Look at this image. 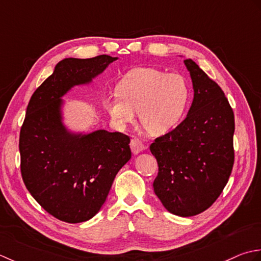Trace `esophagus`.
I'll return each instance as SVG.
<instances>
[{
    "instance_id": "obj_1",
    "label": "esophagus",
    "mask_w": 261,
    "mask_h": 261,
    "mask_svg": "<svg viewBox=\"0 0 261 261\" xmlns=\"http://www.w3.org/2000/svg\"><path fill=\"white\" fill-rule=\"evenodd\" d=\"M130 148H132L133 153L138 154L140 152H142L143 150H145V144L140 140V138L133 137L132 141H130Z\"/></svg>"
}]
</instances>
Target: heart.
Instances as JSON below:
<instances>
[{"label": "heart", "mask_w": 261, "mask_h": 261, "mask_svg": "<svg viewBox=\"0 0 261 261\" xmlns=\"http://www.w3.org/2000/svg\"><path fill=\"white\" fill-rule=\"evenodd\" d=\"M189 95V84L181 74L138 67L120 80L117 93L105 97L103 105L118 125L133 123L138 111L145 128L161 134L179 123Z\"/></svg>", "instance_id": "obj_1"}]
</instances>
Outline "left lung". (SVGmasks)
Here are the masks:
<instances>
[{
	"mask_svg": "<svg viewBox=\"0 0 261 261\" xmlns=\"http://www.w3.org/2000/svg\"><path fill=\"white\" fill-rule=\"evenodd\" d=\"M194 87L188 115L150 146L159 172L154 193L178 216H194L214 204L234 163V114L219 84L186 60Z\"/></svg>",
	"mask_w": 261,
	"mask_h": 261,
	"instance_id": "8db88e82",
	"label": "left lung"
}]
</instances>
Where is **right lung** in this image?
<instances>
[{
  "label": "right lung",
  "mask_w": 261,
  "mask_h": 261,
  "mask_svg": "<svg viewBox=\"0 0 261 261\" xmlns=\"http://www.w3.org/2000/svg\"><path fill=\"white\" fill-rule=\"evenodd\" d=\"M117 57L65 58L31 95L20 129V170L31 196L57 220L88 221L107 199L117 172L132 156L129 136L95 130L71 134L62 124L63 97L89 83Z\"/></svg>",
  "instance_id": "right-lung-1"
}]
</instances>
